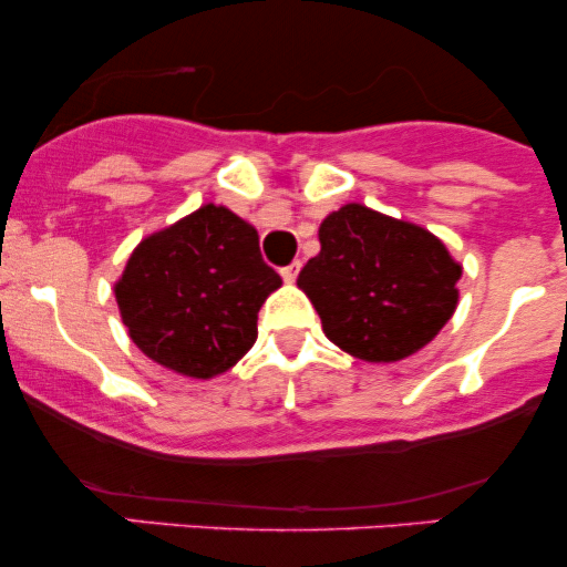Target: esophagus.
I'll use <instances>...</instances> for the list:
<instances>
[{
  "label": "esophagus",
  "mask_w": 567,
  "mask_h": 567,
  "mask_svg": "<svg viewBox=\"0 0 567 567\" xmlns=\"http://www.w3.org/2000/svg\"><path fill=\"white\" fill-rule=\"evenodd\" d=\"M298 271H301V261H292L290 266H282V269H279V275H282L285 282H292V279L298 277Z\"/></svg>",
  "instance_id": "1"
}]
</instances>
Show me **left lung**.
I'll list each match as a JSON object with an SVG mask.
<instances>
[{"label": "left lung", "instance_id": "1", "mask_svg": "<svg viewBox=\"0 0 567 567\" xmlns=\"http://www.w3.org/2000/svg\"><path fill=\"white\" fill-rule=\"evenodd\" d=\"M322 250L298 275L322 330L365 362H396L426 347L453 317L461 266L434 234L347 205L320 226Z\"/></svg>", "mask_w": 567, "mask_h": 567}]
</instances>
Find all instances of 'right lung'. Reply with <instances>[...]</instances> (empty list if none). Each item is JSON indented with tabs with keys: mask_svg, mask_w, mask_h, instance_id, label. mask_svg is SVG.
<instances>
[{
	"mask_svg": "<svg viewBox=\"0 0 567 567\" xmlns=\"http://www.w3.org/2000/svg\"><path fill=\"white\" fill-rule=\"evenodd\" d=\"M282 279L258 231L216 205L152 234L116 282L130 338L159 365L192 379L229 370L258 338V311Z\"/></svg>",
	"mask_w": 567,
	"mask_h": 567,
	"instance_id": "right-lung-1",
	"label": "right lung"
}]
</instances>
